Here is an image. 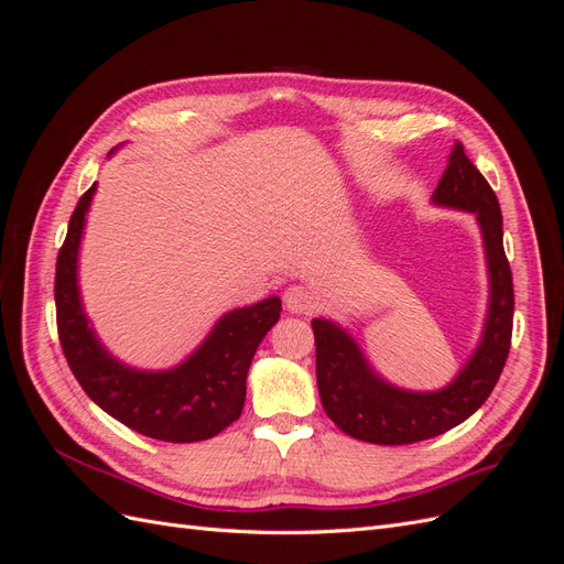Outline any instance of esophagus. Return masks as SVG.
Masks as SVG:
<instances>
[{"mask_svg":"<svg viewBox=\"0 0 564 564\" xmlns=\"http://www.w3.org/2000/svg\"><path fill=\"white\" fill-rule=\"evenodd\" d=\"M284 305L289 313H311L317 305V294L305 284H292L284 292Z\"/></svg>","mask_w":564,"mask_h":564,"instance_id":"esophagus-1","label":"esophagus"}]
</instances>
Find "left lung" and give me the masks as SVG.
I'll list each match as a JSON object with an SVG mask.
<instances>
[{"label":"left lung","mask_w":564,"mask_h":564,"mask_svg":"<svg viewBox=\"0 0 564 564\" xmlns=\"http://www.w3.org/2000/svg\"><path fill=\"white\" fill-rule=\"evenodd\" d=\"M433 202L475 214L489 270V311L480 346L442 390L414 392L390 386L369 367L352 336L329 319H313L317 388L324 412L340 431L373 445H412L464 423L485 404L508 360L513 336V275L503 251V218L491 185L454 143Z\"/></svg>","instance_id":"left-lung-1"}]
</instances>
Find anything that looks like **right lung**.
<instances>
[{
	"label": "right lung",
	"mask_w": 564,
	"mask_h": 564,
	"mask_svg": "<svg viewBox=\"0 0 564 564\" xmlns=\"http://www.w3.org/2000/svg\"><path fill=\"white\" fill-rule=\"evenodd\" d=\"M96 183L70 216L56 261V322L67 365L84 392L119 423L152 440L197 442L240 419L247 373L263 336L280 319L282 301L263 299L226 313L204 344L174 369L141 371L100 346L77 286V256Z\"/></svg>",
	"instance_id": "1"
}]
</instances>
